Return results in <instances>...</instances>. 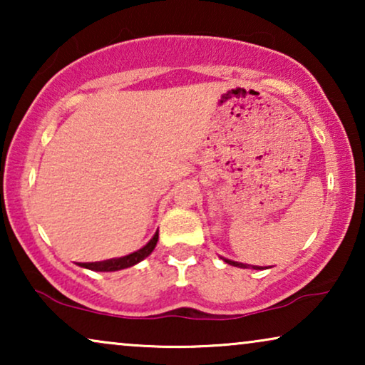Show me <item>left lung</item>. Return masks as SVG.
<instances>
[{"label":"left lung","mask_w":365,"mask_h":365,"mask_svg":"<svg viewBox=\"0 0 365 365\" xmlns=\"http://www.w3.org/2000/svg\"><path fill=\"white\" fill-rule=\"evenodd\" d=\"M227 264H231V266H237V267H246L244 264H239V262H234V261H229V259H224ZM254 269H262V267H254Z\"/></svg>","instance_id":"1"}]
</instances>
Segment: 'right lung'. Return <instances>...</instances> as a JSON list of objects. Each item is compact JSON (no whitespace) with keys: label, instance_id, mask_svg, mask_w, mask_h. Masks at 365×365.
Wrapping results in <instances>:
<instances>
[{"label":"right lung","instance_id":"1","mask_svg":"<svg viewBox=\"0 0 365 365\" xmlns=\"http://www.w3.org/2000/svg\"><path fill=\"white\" fill-rule=\"evenodd\" d=\"M158 232L154 234V237L149 241L146 246L143 249H139V251L129 254V256H124V257H119V259H109V261H101V262H81L79 266L81 267H86V269H91V271H98V272H109V271H119V269H126V267H131L134 264L141 262L144 257H148L149 254L154 251V247H156V242H158Z\"/></svg>","mask_w":365,"mask_h":365}]
</instances>
